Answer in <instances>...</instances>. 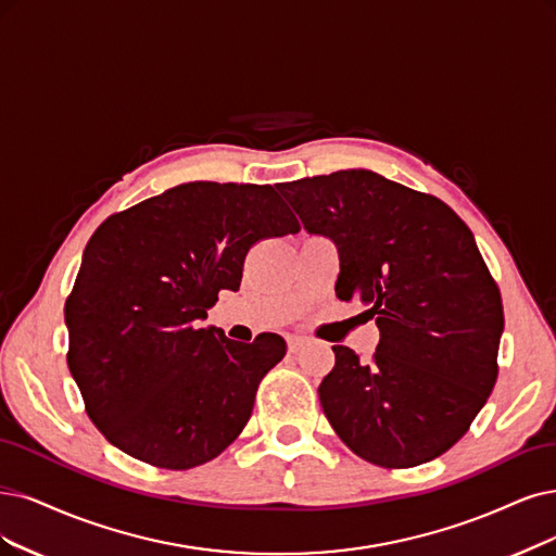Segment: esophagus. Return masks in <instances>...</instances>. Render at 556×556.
Instances as JSON below:
<instances>
[{"label": "esophagus", "instance_id": "esophagus-1", "mask_svg": "<svg viewBox=\"0 0 556 556\" xmlns=\"http://www.w3.org/2000/svg\"><path fill=\"white\" fill-rule=\"evenodd\" d=\"M302 343H304V339H300V337H289V353L291 355H295L300 348H302Z\"/></svg>", "mask_w": 556, "mask_h": 556}]
</instances>
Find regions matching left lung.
I'll use <instances>...</instances> for the list:
<instances>
[{"label": "left lung", "mask_w": 556, "mask_h": 556, "mask_svg": "<svg viewBox=\"0 0 556 556\" xmlns=\"http://www.w3.org/2000/svg\"><path fill=\"white\" fill-rule=\"evenodd\" d=\"M304 229L332 238L337 298L376 316L371 362L332 345L318 387L327 421L387 469L454 446L497 382L504 306L469 226L433 194L366 169L279 182Z\"/></svg>", "instance_id": "8db88e82"}]
</instances>
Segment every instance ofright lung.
Instances as JSON below:
<instances>
[{"label": "right lung", "instance_id": "obj_1", "mask_svg": "<svg viewBox=\"0 0 556 556\" xmlns=\"http://www.w3.org/2000/svg\"><path fill=\"white\" fill-rule=\"evenodd\" d=\"M300 231L273 185L194 180L110 215L66 298L68 368L110 444L162 469L217 458L247 426L256 389L286 355L201 327L219 291H238L244 256Z\"/></svg>", "mask_w": 556, "mask_h": 556}]
</instances>
